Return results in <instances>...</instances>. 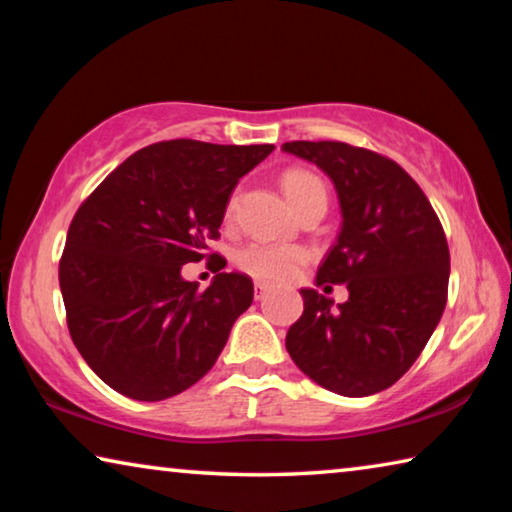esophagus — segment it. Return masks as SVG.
<instances>
[{"label":"esophagus","instance_id":"esophagus-1","mask_svg":"<svg viewBox=\"0 0 512 512\" xmlns=\"http://www.w3.org/2000/svg\"><path fill=\"white\" fill-rule=\"evenodd\" d=\"M268 293V284L266 282H255V300H262Z\"/></svg>","mask_w":512,"mask_h":512}]
</instances>
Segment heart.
Returning <instances> with one entry per match:
<instances>
[{"instance_id":"b5f03b06","label":"heart","mask_w":512,"mask_h":512,"mask_svg":"<svg viewBox=\"0 0 512 512\" xmlns=\"http://www.w3.org/2000/svg\"><path fill=\"white\" fill-rule=\"evenodd\" d=\"M282 187L287 192L289 201L300 210L302 205L314 201V198H327V189L316 173L305 169H289L282 176ZM235 210V198L228 203V214ZM307 262V253L298 246L287 244H250L239 250L237 264L241 271L257 277L264 282H287L300 271V266Z\"/></svg>"}]
</instances>
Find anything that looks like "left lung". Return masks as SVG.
Here are the masks:
<instances>
[{"instance_id": "1", "label": "left lung", "mask_w": 512, "mask_h": 512, "mask_svg": "<svg viewBox=\"0 0 512 512\" xmlns=\"http://www.w3.org/2000/svg\"><path fill=\"white\" fill-rule=\"evenodd\" d=\"M334 183L341 232L316 284H348L334 305L300 289L305 311L287 350L318 386L345 397L393 386L420 357L447 302L449 248L436 212L400 164L345 142H287Z\"/></svg>"}]
</instances>
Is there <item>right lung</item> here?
I'll use <instances>...</instances> for the list:
<instances>
[{"label": "right lung", "instance_id": "1", "mask_svg": "<svg viewBox=\"0 0 512 512\" xmlns=\"http://www.w3.org/2000/svg\"><path fill=\"white\" fill-rule=\"evenodd\" d=\"M273 144L171 140L133 153L94 189L67 230L58 280L85 363L117 393L160 402L207 375L253 280L219 273L205 291L180 271L207 257L241 176ZM216 271L223 257L210 255Z\"/></svg>", "mask_w": 512, "mask_h": 512}]
</instances>
